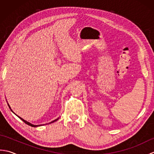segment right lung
<instances>
[{"instance_id": "1", "label": "right lung", "mask_w": 154, "mask_h": 154, "mask_svg": "<svg viewBox=\"0 0 154 154\" xmlns=\"http://www.w3.org/2000/svg\"><path fill=\"white\" fill-rule=\"evenodd\" d=\"M8 106H9V108H10V109H11V107H10V106H9V104H8ZM11 111H12V112H13V111L11 110ZM15 114V113H14ZM16 116H17V115H16ZM19 118H20V119L22 121H23V122H25L26 124H28V125H29V126H32V127H37V126H42V125H34V124H31V123H30V122H27V121H26L25 120H24V119H22V118L21 117H20V116H18ZM59 119V118H58V119H55V120H54V121H52V122H50V123H49V124H51V123H53V122H55V121H57V120Z\"/></svg>"}]
</instances>
